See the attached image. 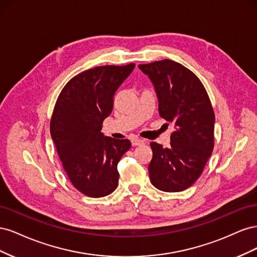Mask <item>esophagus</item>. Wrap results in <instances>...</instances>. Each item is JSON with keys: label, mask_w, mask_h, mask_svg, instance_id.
Masks as SVG:
<instances>
[{"label": "esophagus", "mask_w": 257, "mask_h": 257, "mask_svg": "<svg viewBox=\"0 0 257 257\" xmlns=\"http://www.w3.org/2000/svg\"><path fill=\"white\" fill-rule=\"evenodd\" d=\"M144 141L141 138H133L132 139V145L133 146H139V145H143Z\"/></svg>", "instance_id": "esophagus-1"}]
</instances>
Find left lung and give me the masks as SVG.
<instances>
[{
    "instance_id": "obj_1",
    "label": "left lung",
    "mask_w": 257,
    "mask_h": 257,
    "mask_svg": "<svg viewBox=\"0 0 257 257\" xmlns=\"http://www.w3.org/2000/svg\"><path fill=\"white\" fill-rule=\"evenodd\" d=\"M159 98L160 116L175 123L168 148L150 143L151 183L164 192L184 191L200 177L214 147V111L198 77L172 60L139 64Z\"/></svg>"
}]
</instances>
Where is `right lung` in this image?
<instances>
[{
  "label": "right lung",
  "instance_id": "right-lung-1",
  "mask_svg": "<svg viewBox=\"0 0 257 257\" xmlns=\"http://www.w3.org/2000/svg\"><path fill=\"white\" fill-rule=\"evenodd\" d=\"M134 67L104 65L76 75L54 105L51 137L69 181L85 196L104 197L118 186L116 166L131 142L105 137L100 130L112 111L115 91Z\"/></svg>",
  "mask_w": 257,
  "mask_h": 257
}]
</instances>
